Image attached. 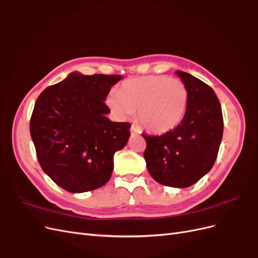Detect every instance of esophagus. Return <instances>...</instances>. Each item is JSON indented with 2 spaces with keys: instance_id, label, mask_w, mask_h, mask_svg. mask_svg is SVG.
<instances>
[{
  "instance_id": "obj_1",
  "label": "esophagus",
  "mask_w": 258,
  "mask_h": 258,
  "mask_svg": "<svg viewBox=\"0 0 258 258\" xmlns=\"http://www.w3.org/2000/svg\"><path fill=\"white\" fill-rule=\"evenodd\" d=\"M142 129L140 128L138 124H132L131 126V134H141Z\"/></svg>"
}]
</instances>
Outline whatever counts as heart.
Listing matches in <instances>:
<instances>
[{"instance_id":"b5f03b06","label":"heart","mask_w":258,"mask_h":258,"mask_svg":"<svg viewBox=\"0 0 258 258\" xmlns=\"http://www.w3.org/2000/svg\"><path fill=\"white\" fill-rule=\"evenodd\" d=\"M107 105L121 118L138 112L142 126L155 134H165L181 122L188 105V91L178 79L146 75L124 81L107 97Z\"/></svg>"}]
</instances>
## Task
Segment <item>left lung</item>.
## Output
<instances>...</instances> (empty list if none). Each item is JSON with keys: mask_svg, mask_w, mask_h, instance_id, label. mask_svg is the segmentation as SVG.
<instances>
[{"mask_svg": "<svg viewBox=\"0 0 258 258\" xmlns=\"http://www.w3.org/2000/svg\"><path fill=\"white\" fill-rule=\"evenodd\" d=\"M188 91L183 120L161 136H145L144 158L152 177L170 187L191 186L212 169L223 138L221 103L209 85L176 71Z\"/></svg>", "mask_w": 258, "mask_h": 258, "instance_id": "8db88e82", "label": "left lung"}]
</instances>
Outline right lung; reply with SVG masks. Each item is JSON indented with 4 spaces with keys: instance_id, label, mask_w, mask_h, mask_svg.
Wrapping results in <instances>:
<instances>
[{
    "instance_id": "right-lung-1",
    "label": "right lung",
    "mask_w": 258,
    "mask_h": 258,
    "mask_svg": "<svg viewBox=\"0 0 258 258\" xmlns=\"http://www.w3.org/2000/svg\"><path fill=\"white\" fill-rule=\"evenodd\" d=\"M120 75L70 74L43 90L30 119L37 160L52 181L70 192L100 188L110 179L114 154L127 144L129 122L105 117L104 103Z\"/></svg>"
}]
</instances>
